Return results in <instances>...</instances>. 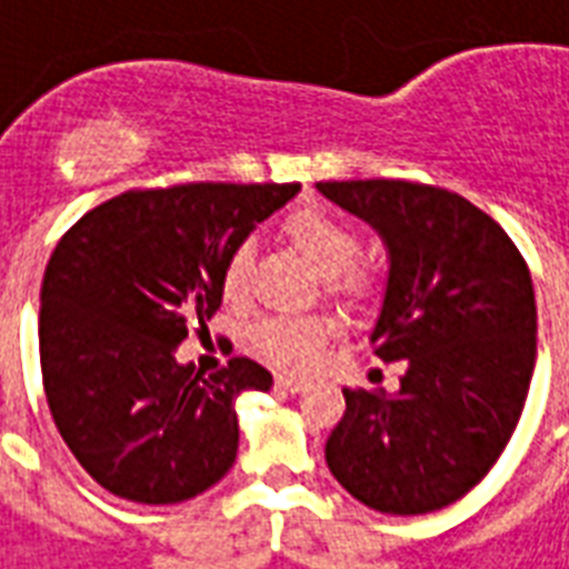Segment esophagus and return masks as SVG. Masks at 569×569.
<instances>
[{"mask_svg": "<svg viewBox=\"0 0 569 569\" xmlns=\"http://www.w3.org/2000/svg\"><path fill=\"white\" fill-rule=\"evenodd\" d=\"M277 389H286V392H301L303 387H307V383H303V380H298V378H289V375H277Z\"/></svg>", "mask_w": 569, "mask_h": 569, "instance_id": "obj_1", "label": "esophagus"}]
</instances>
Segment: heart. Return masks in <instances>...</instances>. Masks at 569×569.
I'll use <instances>...</instances> for the list:
<instances>
[{"instance_id":"heart-1","label":"heart","mask_w":569,"mask_h":569,"mask_svg":"<svg viewBox=\"0 0 569 569\" xmlns=\"http://www.w3.org/2000/svg\"><path fill=\"white\" fill-rule=\"evenodd\" d=\"M286 239L301 250L321 277H328V289L342 298H363L369 292V271H366L357 257H360V236L348 221L321 206H301L286 214L283 221ZM250 268H253V244L239 241L227 250L218 274V289L223 301L239 303L250 289ZM330 325L325 319H289V316H274V319L257 321L248 333L250 348L268 363L301 372L319 357V348L328 339Z\"/></svg>"}]
</instances>
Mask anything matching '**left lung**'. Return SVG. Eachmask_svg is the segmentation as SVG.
I'll return each instance as SVG.
<instances>
[{
	"label": "left lung",
	"mask_w": 569,
	"mask_h": 569,
	"mask_svg": "<svg viewBox=\"0 0 569 569\" xmlns=\"http://www.w3.org/2000/svg\"><path fill=\"white\" fill-rule=\"evenodd\" d=\"M389 250L375 355L401 363L398 392L342 389L325 458L380 513L440 511L493 469L520 422L538 355L526 259L487 212L440 186L319 182Z\"/></svg>",
	"instance_id": "obj_1"
}]
</instances>
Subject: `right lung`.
<instances>
[{
  "label": "right lung",
  "mask_w": 569,
  "mask_h": 569,
  "mask_svg": "<svg viewBox=\"0 0 569 569\" xmlns=\"http://www.w3.org/2000/svg\"><path fill=\"white\" fill-rule=\"evenodd\" d=\"M298 191L132 189L61 236L40 286V372L58 433L109 493L173 505L227 476L239 449L236 398L266 392L271 372L232 357L203 378L173 355L221 307L227 250Z\"/></svg>",
  "instance_id": "add662e5"
}]
</instances>
